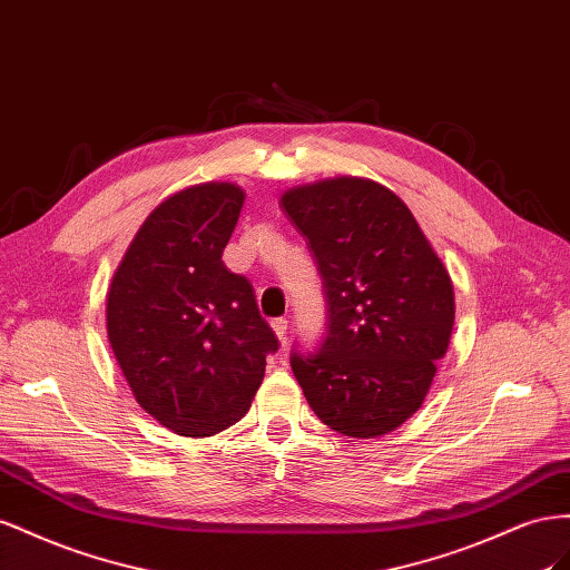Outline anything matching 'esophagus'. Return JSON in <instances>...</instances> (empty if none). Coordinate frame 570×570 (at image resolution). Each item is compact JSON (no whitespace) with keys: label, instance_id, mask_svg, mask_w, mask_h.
<instances>
[{"label":"esophagus","instance_id":"34e87169","mask_svg":"<svg viewBox=\"0 0 570 570\" xmlns=\"http://www.w3.org/2000/svg\"><path fill=\"white\" fill-rule=\"evenodd\" d=\"M272 330H274L276 338H279L282 344H286V330H288V320H286V317H276V320H272Z\"/></svg>","mask_w":570,"mask_h":570}]
</instances>
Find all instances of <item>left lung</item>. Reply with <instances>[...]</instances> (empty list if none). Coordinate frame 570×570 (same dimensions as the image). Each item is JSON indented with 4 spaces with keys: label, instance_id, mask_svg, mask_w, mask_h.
I'll return each mask as SVG.
<instances>
[{
    "label": "left lung",
    "instance_id": "left-lung-1",
    "mask_svg": "<svg viewBox=\"0 0 570 570\" xmlns=\"http://www.w3.org/2000/svg\"><path fill=\"white\" fill-rule=\"evenodd\" d=\"M307 240L327 305L320 348L291 351V370L332 430L372 439L396 430L428 396L453 330V286L411 209L367 178L284 193Z\"/></svg>",
    "mask_w": 570,
    "mask_h": 570
}]
</instances>
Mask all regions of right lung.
<instances>
[{"label":"right lung","instance_id":"1","mask_svg":"<svg viewBox=\"0 0 570 570\" xmlns=\"http://www.w3.org/2000/svg\"><path fill=\"white\" fill-rule=\"evenodd\" d=\"M246 195L203 184L153 209L107 296V334L136 401L184 436L248 413L267 355L279 351L246 276L224 267Z\"/></svg>","mask_w":570,"mask_h":570}]
</instances>
